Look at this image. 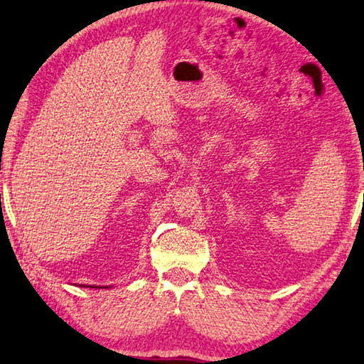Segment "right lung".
<instances>
[{
  "instance_id": "right-lung-1",
  "label": "right lung",
  "mask_w": 364,
  "mask_h": 364,
  "mask_svg": "<svg viewBox=\"0 0 364 364\" xmlns=\"http://www.w3.org/2000/svg\"><path fill=\"white\" fill-rule=\"evenodd\" d=\"M86 288H107V286H86Z\"/></svg>"
}]
</instances>
